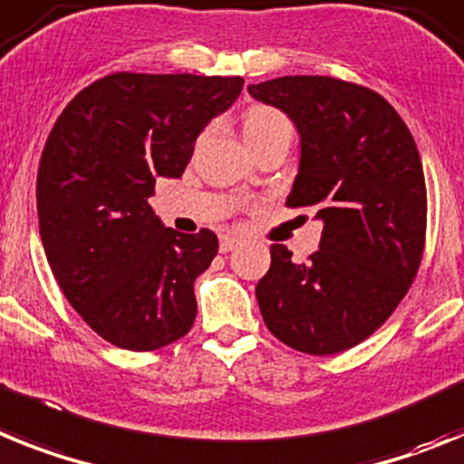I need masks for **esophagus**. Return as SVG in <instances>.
<instances>
[{
  "instance_id": "1",
  "label": "esophagus",
  "mask_w": 464,
  "mask_h": 464,
  "mask_svg": "<svg viewBox=\"0 0 464 464\" xmlns=\"http://www.w3.org/2000/svg\"><path fill=\"white\" fill-rule=\"evenodd\" d=\"M237 245H240V237H236V236H221V240H219L221 252H231V249H236Z\"/></svg>"
}]
</instances>
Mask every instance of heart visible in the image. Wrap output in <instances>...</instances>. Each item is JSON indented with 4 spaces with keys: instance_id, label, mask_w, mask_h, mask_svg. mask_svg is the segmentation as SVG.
<instances>
[{
    "instance_id": "1",
    "label": "heart",
    "mask_w": 464,
    "mask_h": 464,
    "mask_svg": "<svg viewBox=\"0 0 464 464\" xmlns=\"http://www.w3.org/2000/svg\"><path fill=\"white\" fill-rule=\"evenodd\" d=\"M243 135L249 149H256L261 144L276 142V140H292L294 130L289 119L276 107L268 104H255L243 114Z\"/></svg>"
}]
</instances>
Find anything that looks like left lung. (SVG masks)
I'll use <instances>...</instances> for the list:
<instances>
[{
	"label": "left lung",
	"mask_w": 464,
	"mask_h": 464,
	"mask_svg": "<svg viewBox=\"0 0 464 464\" xmlns=\"http://www.w3.org/2000/svg\"><path fill=\"white\" fill-rule=\"evenodd\" d=\"M247 91L294 121L301 160L287 205L315 208L324 224L308 261L271 245V268L256 285L261 317L299 353H343L392 315L420 268V154L401 116L372 88L332 76H280Z\"/></svg>",
	"instance_id": "8db88e82"
}]
</instances>
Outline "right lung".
Listing matches in <instances>:
<instances>
[{
    "label": "right lung",
    "instance_id": "add662e5",
    "mask_svg": "<svg viewBox=\"0 0 464 464\" xmlns=\"http://www.w3.org/2000/svg\"><path fill=\"white\" fill-rule=\"evenodd\" d=\"M243 83L119 72L55 121L37 172L44 252L72 308L111 345L159 350L193 327V282L219 240L209 228H165L149 198L159 177H182L196 137Z\"/></svg>",
    "mask_w": 464,
    "mask_h": 464
}]
</instances>
